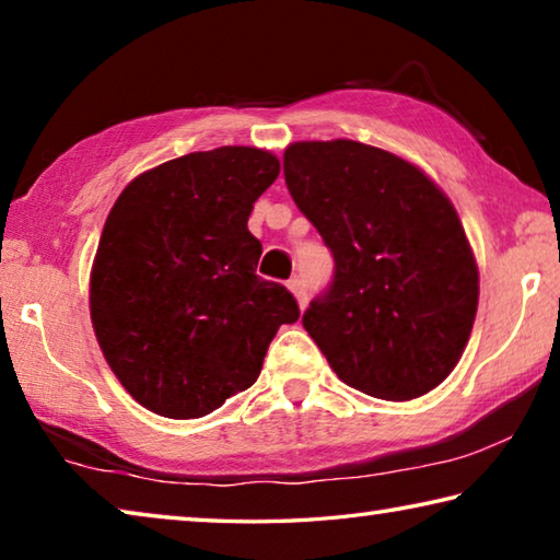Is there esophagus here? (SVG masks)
Wrapping results in <instances>:
<instances>
[{
    "label": "esophagus",
    "instance_id": "obj_1",
    "mask_svg": "<svg viewBox=\"0 0 560 560\" xmlns=\"http://www.w3.org/2000/svg\"><path fill=\"white\" fill-rule=\"evenodd\" d=\"M289 289H291L293 296H296L299 308H306L308 293H306V283H303V279H301V277H293V279L289 281Z\"/></svg>",
    "mask_w": 560,
    "mask_h": 560
}]
</instances>
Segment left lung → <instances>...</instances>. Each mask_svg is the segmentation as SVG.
Listing matches in <instances>:
<instances>
[{
	"mask_svg": "<svg viewBox=\"0 0 560 560\" xmlns=\"http://www.w3.org/2000/svg\"><path fill=\"white\" fill-rule=\"evenodd\" d=\"M287 187L336 259L303 328L346 385L412 400L438 387L467 348L479 269L457 210L434 179L358 140L283 150Z\"/></svg>",
	"mask_w": 560,
	"mask_h": 560,
	"instance_id": "obj_1",
	"label": "left lung"
}]
</instances>
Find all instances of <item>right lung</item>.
Returning <instances> with one entry per match:
<instances>
[{
  "mask_svg": "<svg viewBox=\"0 0 560 560\" xmlns=\"http://www.w3.org/2000/svg\"><path fill=\"white\" fill-rule=\"evenodd\" d=\"M269 150L224 145L145 170L118 195L91 267V324L120 385L148 410L195 420L252 387L281 324V283L257 277L246 230L279 177Z\"/></svg>",
  "mask_w": 560,
  "mask_h": 560,
  "instance_id": "right-lung-1",
  "label": "right lung"
}]
</instances>
